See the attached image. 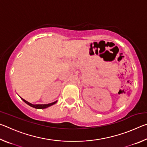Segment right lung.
Segmentation results:
<instances>
[{
  "label": "right lung",
  "instance_id": "right-lung-1",
  "mask_svg": "<svg viewBox=\"0 0 147 147\" xmlns=\"http://www.w3.org/2000/svg\"><path fill=\"white\" fill-rule=\"evenodd\" d=\"M21 99L24 102L28 104V105H29L30 106L32 107V108H36V109H45V108H48V107L51 106H52V105H53V104H56V102H57V101L54 102H53V103L48 104H31V103L28 102H27L26 100H24L23 98H21Z\"/></svg>",
  "mask_w": 147,
  "mask_h": 147
}]
</instances>
